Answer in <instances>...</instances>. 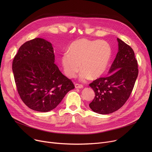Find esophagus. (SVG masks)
<instances>
[{
  "instance_id": "esophagus-1",
  "label": "esophagus",
  "mask_w": 152,
  "mask_h": 152,
  "mask_svg": "<svg viewBox=\"0 0 152 152\" xmlns=\"http://www.w3.org/2000/svg\"><path fill=\"white\" fill-rule=\"evenodd\" d=\"M75 88H76V89H82V88H83V86L81 85V84H75Z\"/></svg>"
}]
</instances>
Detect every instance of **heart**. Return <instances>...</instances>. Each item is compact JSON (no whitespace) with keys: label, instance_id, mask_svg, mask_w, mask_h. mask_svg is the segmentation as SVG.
Returning <instances> with one entry per match:
<instances>
[{"label":"heart","instance_id":"heart-1","mask_svg":"<svg viewBox=\"0 0 152 152\" xmlns=\"http://www.w3.org/2000/svg\"><path fill=\"white\" fill-rule=\"evenodd\" d=\"M112 50L106 41L81 39L69 45L68 52L62 55L61 61L65 75L72 78L80 69L79 79L84 81L102 77L108 66Z\"/></svg>","mask_w":152,"mask_h":152}]
</instances>
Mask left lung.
<instances>
[{"instance_id": "left-lung-1", "label": "left lung", "mask_w": 152, "mask_h": 152, "mask_svg": "<svg viewBox=\"0 0 152 152\" xmlns=\"http://www.w3.org/2000/svg\"><path fill=\"white\" fill-rule=\"evenodd\" d=\"M118 52L109 76L94 81L89 86L95 96L89 104L94 112L107 115L120 108L129 99L138 76L137 61L132 48L117 38Z\"/></svg>"}]
</instances>
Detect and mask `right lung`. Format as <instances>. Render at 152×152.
Listing matches in <instances>:
<instances>
[{
    "instance_id": "obj_1",
    "label": "right lung",
    "mask_w": 152,
    "mask_h": 152,
    "mask_svg": "<svg viewBox=\"0 0 152 152\" xmlns=\"http://www.w3.org/2000/svg\"><path fill=\"white\" fill-rule=\"evenodd\" d=\"M54 62L52 44L42 38L27 41L16 54L12 63L15 81L22 101L29 108L49 111L75 88Z\"/></svg>"
}]
</instances>
